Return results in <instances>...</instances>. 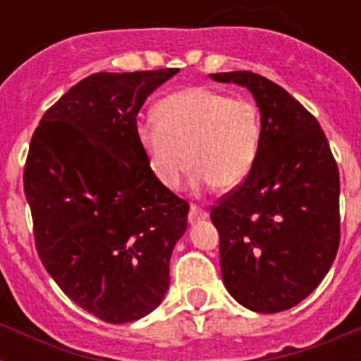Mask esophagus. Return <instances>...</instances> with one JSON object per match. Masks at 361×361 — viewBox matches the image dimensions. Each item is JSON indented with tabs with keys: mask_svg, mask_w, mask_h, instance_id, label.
<instances>
[{
	"mask_svg": "<svg viewBox=\"0 0 361 361\" xmlns=\"http://www.w3.org/2000/svg\"><path fill=\"white\" fill-rule=\"evenodd\" d=\"M206 217H208L206 209L198 208V206H195V204H192L191 209H189V223H191V225H195V223L206 219Z\"/></svg>",
	"mask_w": 361,
	"mask_h": 361,
	"instance_id": "esophagus-1",
	"label": "esophagus"
}]
</instances>
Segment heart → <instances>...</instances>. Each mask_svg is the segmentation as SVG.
I'll use <instances>...</instances> for the list:
<instances>
[{
  "instance_id": "b5f03b06",
  "label": "heart",
  "mask_w": 361,
  "mask_h": 361,
  "mask_svg": "<svg viewBox=\"0 0 361 361\" xmlns=\"http://www.w3.org/2000/svg\"><path fill=\"white\" fill-rule=\"evenodd\" d=\"M155 118L136 125V138L166 189H178L191 169L202 185L225 191L251 174L262 142L260 110L251 99L187 87L164 97Z\"/></svg>"
}]
</instances>
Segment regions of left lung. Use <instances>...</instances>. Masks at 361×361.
I'll return each instance as SVG.
<instances>
[{
  "mask_svg": "<svg viewBox=\"0 0 361 361\" xmlns=\"http://www.w3.org/2000/svg\"><path fill=\"white\" fill-rule=\"evenodd\" d=\"M252 93L262 142L251 174L212 206L223 283L257 313L305 300L339 249V169L311 112L275 82L251 71L209 75Z\"/></svg>",
  "mask_w": 361,
  "mask_h": 361,
  "instance_id": "1",
  "label": "left lung"
}]
</instances>
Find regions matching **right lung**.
Returning a JSON list of instances; mask_svg holds the SVG:
<instances>
[{
	"instance_id": "right-lung-1",
	"label": "right lung",
	"mask_w": 361,
	"mask_h": 361,
	"mask_svg": "<svg viewBox=\"0 0 361 361\" xmlns=\"http://www.w3.org/2000/svg\"><path fill=\"white\" fill-rule=\"evenodd\" d=\"M178 69L95 73L44 112L24 166L42 266L84 311L133 322L163 302L189 204L161 185L136 138L147 95Z\"/></svg>"
}]
</instances>
